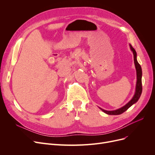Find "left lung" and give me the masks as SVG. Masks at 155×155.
<instances>
[{"label": "left lung", "instance_id": "8db88e82", "mask_svg": "<svg viewBox=\"0 0 155 155\" xmlns=\"http://www.w3.org/2000/svg\"><path fill=\"white\" fill-rule=\"evenodd\" d=\"M129 46H130V49H131V50L133 52L134 55V61L135 64V68L136 70L137 80H136L135 93L133 97V98L130 100L126 105H124V106H123L119 109L114 110H106L99 107L100 109H101L104 113L107 114H109V115H119V114H123L126 110H127L130 107L132 106L133 104H134L138 101V100H139V99L140 98V96L142 93V80H141L142 69L141 67V65L137 61V53L135 50L133 48L131 45L129 44Z\"/></svg>", "mask_w": 155, "mask_h": 155}]
</instances>
